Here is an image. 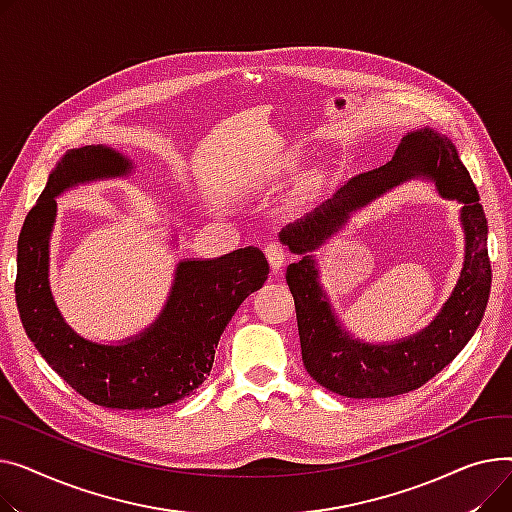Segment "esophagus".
<instances>
[{
	"instance_id": "34e87169",
	"label": "esophagus",
	"mask_w": 512,
	"mask_h": 512,
	"mask_svg": "<svg viewBox=\"0 0 512 512\" xmlns=\"http://www.w3.org/2000/svg\"><path fill=\"white\" fill-rule=\"evenodd\" d=\"M264 254H266V258H268L270 268H273L275 273H279V270H281L283 264H285V258H287L285 246L279 244V242H270V244L264 246Z\"/></svg>"
}]
</instances>
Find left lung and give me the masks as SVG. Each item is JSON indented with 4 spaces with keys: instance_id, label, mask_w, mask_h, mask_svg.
Instances as JSON below:
<instances>
[{
    "instance_id": "8db88e82",
    "label": "left lung",
    "mask_w": 512,
    "mask_h": 512,
    "mask_svg": "<svg viewBox=\"0 0 512 512\" xmlns=\"http://www.w3.org/2000/svg\"><path fill=\"white\" fill-rule=\"evenodd\" d=\"M409 178H430L443 197L464 204L462 277L439 316L419 334L393 344H364L340 326L307 252L340 230L355 209ZM281 239L293 254H304L287 266L285 275L295 299L304 366L320 386L341 397L386 399L419 388L453 362L484 318L492 285L488 221L455 144L436 130L424 128L403 136L386 165L351 177L314 213L287 225Z\"/></svg>"
}]
</instances>
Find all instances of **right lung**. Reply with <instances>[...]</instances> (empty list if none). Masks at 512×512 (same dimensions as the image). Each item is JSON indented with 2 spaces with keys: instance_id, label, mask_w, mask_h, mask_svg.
<instances>
[{
  "instance_id": "1",
  "label": "right lung",
  "mask_w": 512,
  "mask_h": 512,
  "mask_svg": "<svg viewBox=\"0 0 512 512\" xmlns=\"http://www.w3.org/2000/svg\"><path fill=\"white\" fill-rule=\"evenodd\" d=\"M132 169V161L111 146L68 150L24 219L14 291L28 339L78 395L109 409H157L194 395L206 380L225 326L264 285L268 262L254 246L213 260H182L165 308L140 335L117 345L80 337L59 314L49 287L55 198L80 184L126 177Z\"/></svg>"
}]
</instances>
